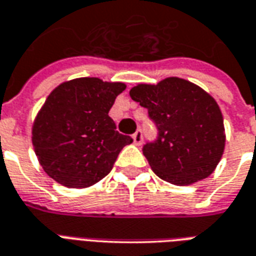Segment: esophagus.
I'll list each match as a JSON object with an SVG mask.
<instances>
[{"label": "esophagus", "instance_id": "obj_1", "mask_svg": "<svg viewBox=\"0 0 256 256\" xmlns=\"http://www.w3.org/2000/svg\"><path fill=\"white\" fill-rule=\"evenodd\" d=\"M133 141L136 145H141L142 144V141H144V137H142V132H141V128H138L136 133L133 134Z\"/></svg>", "mask_w": 256, "mask_h": 256}]
</instances>
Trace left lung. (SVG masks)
Segmentation results:
<instances>
[{
    "instance_id": "1",
    "label": "left lung",
    "mask_w": 256,
    "mask_h": 256,
    "mask_svg": "<svg viewBox=\"0 0 256 256\" xmlns=\"http://www.w3.org/2000/svg\"><path fill=\"white\" fill-rule=\"evenodd\" d=\"M130 97L148 110L158 128L155 141L142 148L156 176L189 185L214 172L225 150V128L220 106L207 92L172 76L158 84H137Z\"/></svg>"
}]
</instances>
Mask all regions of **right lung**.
<instances>
[{"label": "right lung", "instance_id": "1", "mask_svg": "<svg viewBox=\"0 0 256 256\" xmlns=\"http://www.w3.org/2000/svg\"><path fill=\"white\" fill-rule=\"evenodd\" d=\"M122 82L78 78L48 96L32 126V145L42 168L68 188H88L111 172L133 140L116 132L108 112Z\"/></svg>", "mask_w": 256, "mask_h": 256}]
</instances>
